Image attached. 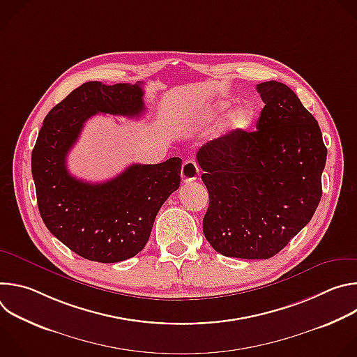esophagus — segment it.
<instances>
[{
    "mask_svg": "<svg viewBox=\"0 0 357 357\" xmlns=\"http://www.w3.org/2000/svg\"><path fill=\"white\" fill-rule=\"evenodd\" d=\"M199 175V167L196 165L195 161L188 160L183 162L182 169H181V178L183 182H192L196 179V176Z\"/></svg>",
    "mask_w": 357,
    "mask_h": 357,
    "instance_id": "1",
    "label": "esophagus"
}]
</instances>
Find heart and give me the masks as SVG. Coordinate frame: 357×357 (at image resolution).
<instances>
[{
    "mask_svg": "<svg viewBox=\"0 0 357 357\" xmlns=\"http://www.w3.org/2000/svg\"><path fill=\"white\" fill-rule=\"evenodd\" d=\"M229 106H230L229 100L219 101V103H216V106H213V109L209 110L208 119L212 120L219 113L226 110ZM256 117H257L256 106H254L251 101H244V103L236 106L223 119V121L219 126V134H220V137H229V135H233L237 132L248 131L251 128V126L254 124V121H256Z\"/></svg>",
    "mask_w": 357,
    "mask_h": 357,
    "instance_id": "obj_1",
    "label": "heart"
}]
</instances>
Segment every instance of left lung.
<instances>
[{"instance_id":"8db88e82","label":"left lung","mask_w":357,"mask_h":357,"mask_svg":"<svg viewBox=\"0 0 357 357\" xmlns=\"http://www.w3.org/2000/svg\"><path fill=\"white\" fill-rule=\"evenodd\" d=\"M257 131L216 138L197 151L209 192L203 233L226 257L280 252L312 219L322 197L326 146L314 116L284 83L257 84Z\"/></svg>"}]
</instances>
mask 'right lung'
Returning <instances> with one entry per match:
<instances>
[{"mask_svg":"<svg viewBox=\"0 0 357 357\" xmlns=\"http://www.w3.org/2000/svg\"><path fill=\"white\" fill-rule=\"evenodd\" d=\"M141 83L87 82L47 113L32 149V176L40 218L77 256L97 263L134 257L146 244L157 213L181 185V158L132 164L116 178L90 183L66 167L84 123L97 113L139 117Z\"/></svg>","mask_w":357,"mask_h":357,"instance_id":"obj_1","label":"right lung"}]
</instances>
